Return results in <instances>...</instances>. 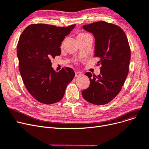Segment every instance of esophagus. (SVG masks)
Wrapping results in <instances>:
<instances>
[{
	"label": "esophagus",
	"mask_w": 149,
	"mask_h": 149,
	"mask_svg": "<svg viewBox=\"0 0 149 149\" xmlns=\"http://www.w3.org/2000/svg\"><path fill=\"white\" fill-rule=\"evenodd\" d=\"M75 74V77H79L82 75V74L81 72H79V71H76Z\"/></svg>",
	"instance_id": "34e87169"
}]
</instances>
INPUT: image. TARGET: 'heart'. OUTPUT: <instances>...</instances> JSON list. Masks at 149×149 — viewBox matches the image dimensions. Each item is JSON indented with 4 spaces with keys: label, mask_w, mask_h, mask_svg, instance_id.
Listing matches in <instances>:
<instances>
[{
    "label": "heart",
    "mask_w": 149,
    "mask_h": 149,
    "mask_svg": "<svg viewBox=\"0 0 149 149\" xmlns=\"http://www.w3.org/2000/svg\"><path fill=\"white\" fill-rule=\"evenodd\" d=\"M84 35H86V34H80L79 35V36H84Z\"/></svg>",
    "instance_id": "1"
}]
</instances>
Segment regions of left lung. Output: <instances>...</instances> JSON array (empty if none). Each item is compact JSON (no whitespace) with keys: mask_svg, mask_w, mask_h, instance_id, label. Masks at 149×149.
Returning <instances> with one entry per match:
<instances>
[{"mask_svg":"<svg viewBox=\"0 0 149 149\" xmlns=\"http://www.w3.org/2000/svg\"><path fill=\"white\" fill-rule=\"evenodd\" d=\"M83 29L95 39L94 56L99 58L100 74L95 76L85 73L90 79L89 86L81 94L87 102L105 105L117 95L128 73L130 49L127 38L119 27L104 21L85 25Z\"/></svg>","mask_w":149,"mask_h":149,"instance_id":"left-lung-1","label":"left lung"}]
</instances>
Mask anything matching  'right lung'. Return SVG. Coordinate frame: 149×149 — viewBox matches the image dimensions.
Instances as JSON below:
<instances>
[{"label":"right lung","instance_id":"right-lung-1","mask_svg":"<svg viewBox=\"0 0 149 149\" xmlns=\"http://www.w3.org/2000/svg\"><path fill=\"white\" fill-rule=\"evenodd\" d=\"M75 27H56L43 24L25 28L17 46L19 68L24 85L38 102L52 104L60 101L75 72L70 68L56 72L50 59L60 55L61 42Z\"/></svg>","mask_w":149,"mask_h":149}]
</instances>
